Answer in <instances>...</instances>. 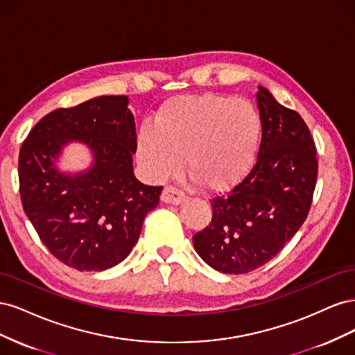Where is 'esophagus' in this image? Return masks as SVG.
<instances>
[{"mask_svg":"<svg viewBox=\"0 0 355 355\" xmlns=\"http://www.w3.org/2000/svg\"><path fill=\"white\" fill-rule=\"evenodd\" d=\"M161 200H163L164 202H168V204H179L185 200V194L182 191H179L178 188L168 185L163 189Z\"/></svg>","mask_w":355,"mask_h":355,"instance_id":"34e87169","label":"esophagus"}]
</instances>
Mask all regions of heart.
Here are the masks:
<instances>
[{"label":"heart","instance_id":"obj_1","mask_svg":"<svg viewBox=\"0 0 355 355\" xmlns=\"http://www.w3.org/2000/svg\"><path fill=\"white\" fill-rule=\"evenodd\" d=\"M261 136V115L249 102L213 93L178 96L161 106L155 124L139 127L136 155L154 180L176 175L185 157L192 178L222 191L249 171Z\"/></svg>","mask_w":355,"mask_h":355}]
</instances>
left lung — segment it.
I'll list each match as a JSON object with an SVG mask.
<instances>
[{
  "label": "left lung",
  "mask_w": 355,
  "mask_h": 355,
  "mask_svg": "<svg viewBox=\"0 0 355 355\" xmlns=\"http://www.w3.org/2000/svg\"><path fill=\"white\" fill-rule=\"evenodd\" d=\"M262 139L253 167L211 202V222L192 237L201 259L225 274L270 262L302 227L313 202L318 161L309 128L296 111L259 87Z\"/></svg>",
  "instance_id": "1"
}]
</instances>
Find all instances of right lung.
I'll return each instance as SVG.
<instances>
[{
  "label": "right lung",
  "mask_w": 355,
  "mask_h": 355,
  "mask_svg": "<svg viewBox=\"0 0 355 355\" xmlns=\"http://www.w3.org/2000/svg\"><path fill=\"white\" fill-rule=\"evenodd\" d=\"M127 96H101L42 116L19 153V192L28 219L58 261L77 271H103L132 252L163 187L133 175L135 116ZM77 138L94 151V167L75 177L52 166Z\"/></svg>",
  "instance_id": "add662e5"
}]
</instances>
